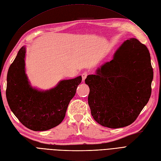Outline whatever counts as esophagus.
Masks as SVG:
<instances>
[{"label":"esophagus","mask_w":161,"mask_h":161,"mask_svg":"<svg viewBox=\"0 0 161 161\" xmlns=\"http://www.w3.org/2000/svg\"><path fill=\"white\" fill-rule=\"evenodd\" d=\"M87 73L86 72H85V73H82V81L84 82L85 81V79L86 78V76H87Z\"/></svg>","instance_id":"esophagus-1"}]
</instances>
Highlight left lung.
Instances as JSON below:
<instances>
[{
  "instance_id": "1",
  "label": "left lung",
  "mask_w": 161,
  "mask_h": 161,
  "mask_svg": "<svg viewBox=\"0 0 161 161\" xmlns=\"http://www.w3.org/2000/svg\"><path fill=\"white\" fill-rule=\"evenodd\" d=\"M153 79L147 47L136 38L127 40L112 61L85 79L94 119L113 129L131 124L151 97Z\"/></svg>"
}]
</instances>
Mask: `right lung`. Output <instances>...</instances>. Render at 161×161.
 <instances>
[{"label": "right lung", "mask_w": 161, "mask_h": 161, "mask_svg": "<svg viewBox=\"0 0 161 161\" xmlns=\"http://www.w3.org/2000/svg\"><path fill=\"white\" fill-rule=\"evenodd\" d=\"M25 55L23 46L10 66L6 99L11 111L24 126L36 131H46L63 120L82 77L63 80L53 88L39 91L30 85L25 72Z\"/></svg>", "instance_id": "add662e5"}]
</instances>
